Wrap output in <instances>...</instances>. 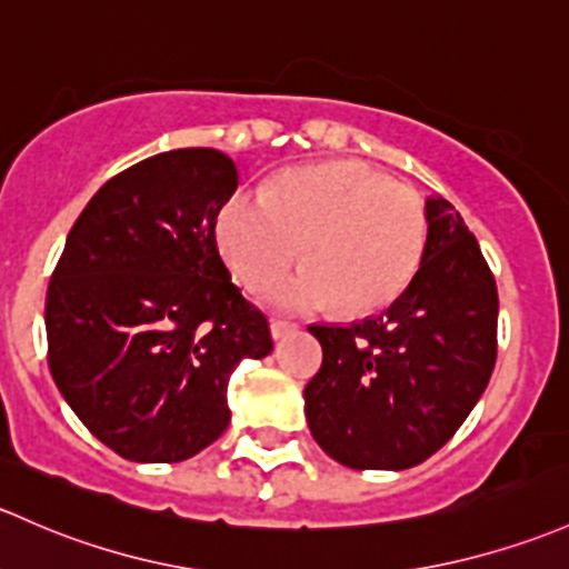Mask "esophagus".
I'll list each match as a JSON object with an SVG mask.
<instances>
[{"label": "esophagus", "instance_id": "1", "mask_svg": "<svg viewBox=\"0 0 569 569\" xmlns=\"http://www.w3.org/2000/svg\"><path fill=\"white\" fill-rule=\"evenodd\" d=\"M291 332H297V325H291V321H269V335H272L274 340H280V338H286V335H291Z\"/></svg>", "mask_w": 569, "mask_h": 569}]
</instances>
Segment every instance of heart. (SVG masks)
I'll return each mask as SVG.
<instances>
[{"label":"heart","instance_id":"b5f03b06","mask_svg":"<svg viewBox=\"0 0 569 569\" xmlns=\"http://www.w3.org/2000/svg\"><path fill=\"white\" fill-rule=\"evenodd\" d=\"M426 237L420 193L360 163L295 169L267 193H237L218 218L220 250L250 289L274 283L302 248L305 269L267 297L295 313L385 308L415 278Z\"/></svg>","mask_w":569,"mask_h":569}]
</instances>
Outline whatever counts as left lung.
Returning a JSON list of instances; mask_svg holds the SVG:
<instances>
[{
  "label": "left lung",
  "instance_id": "1",
  "mask_svg": "<svg viewBox=\"0 0 569 569\" xmlns=\"http://www.w3.org/2000/svg\"><path fill=\"white\" fill-rule=\"evenodd\" d=\"M420 269L385 313L313 325L325 349L305 417L349 469H411L463 426L496 365L499 295L456 207L428 199Z\"/></svg>",
  "mask_w": 569,
  "mask_h": 569
}]
</instances>
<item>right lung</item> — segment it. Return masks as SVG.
I'll list each match as a JSON object with an SVG mask.
<instances>
[{"mask_svg":"<svg viewBox=\"0 0 569 569\" xmlns=\"http://www.w3.org/2000/svg\"><path fill=\"white\" fill-rule=\"evenodd\" d=\"M237 182L229 154L171 149L111 177L70 229L46 295L48 368L117 456L193 458L229 428L237 365L272 351L214 239Z\"/></svg>","mask_w":569,"mask_h":569,"instance_id":"obj_1","label":"right lung"}]
</instances>
